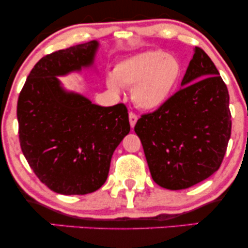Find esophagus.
I'll use <instances>...</instances> for the list:
<instances>
[{
  "label": "esophagus",
  "mask_w": 248,
  "mask_h": 248,
  "mask_svg": "<svg viewBox=\"0 0 248 248\" xmlns=\"http://www.w3.org/2000/svg\"><path fill=\"white\" fill-rule=\"evenodd\" d=\"M136 121H138V116H136L134 113H129V124H130V127L134 128L135 126Z\"/></svg>",
  "instance_id": "obj_1"
}]
</instances>
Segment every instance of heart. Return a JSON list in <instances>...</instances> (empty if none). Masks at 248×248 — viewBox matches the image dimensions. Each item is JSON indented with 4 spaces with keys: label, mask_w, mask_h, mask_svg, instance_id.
<instances>
[{
    "label": "heart",
    "mask_w": 248,
    "mask_h": 248,
    "mask_svg": "<svg viewBox=\"0 0 248 248\" xmlns=\"http://www.w3.org/2000/svg\"><path fill=\"white\" fill-rule=\"evenodd\" d=\"M182 75L183 67L176 57L164 51H144L119 62L113 75L106 76V86L116 94L122 86L133 87L134 104L153 112L170 100Z\"/></svg>",
    "instance_id": "obj_1"
}]
</instances>
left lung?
Returning <instances> with one entry per match:
<instances>
[{
	"instance_id": "1",
	"label": "left lung",
	"mask_w": 248,
	"mask_h": 248,
	"mask_svg": "<svg viewBox=\"0 0 248 248\" xmlns=\"http://www.w3.org/2000/svg\"><path fill=\"white\" fill-rule=\"evenodd\" d=\"M181 86L134 128L154 182L169 190L187 189L217 171L231 136L229 91L199 47L193 49Z\"/></svg>"
}]
</instances>
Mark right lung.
Returning a JSON list of instances; mask_svg holds the SVG:
<instances>
[{"label": "right lung", "instance_id": "obj_1", "mask_svg": "<svg viewBox=\"0 0 248 248\" xmlns=\"http://www.w3.org/2000/svg\"><path fill=\"white\" fill-rule=\"evenodd\" d=\"M99 42L91 41L43 57L18 96L22 152L42 183L61 195L100 189L113 153L130 130L124 104L99 106L59 80L95 70Z\"/></svg>", "mask_w": 248, "mask_h": 248}]
</instances>
